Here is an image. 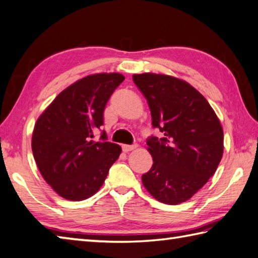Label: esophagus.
Returning <instances> with one entry per match:
<instances>
[{
  "label": "esophagus",
  "mask_w": 258,
  "mask_h": 258,
  "mask_svg": "<svg viewBox=\"0 0 258 258\" xmlns=\"http://www.w3.org/2000/svg\"><path fill=\"white\" fill-rule=\"evenodd\" d=\"M135 148H137V145H122V150L124 152L131 151V150H134Z\"/></svg>",
  "instance_id": "1"
}]
</instances>
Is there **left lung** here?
Returning <instances> with one entry per match:
<instances>
[{
  "label": "left lung",
  "mask_w": 258,
  "mask_h": 258,
  "mask_svg": "<svg viewBox=\"0 0 258 258\" xmlns=\"http://www.w3.org/2000/svg\"><path fill=\"white\" fill-rule=\"evenodd\" d=\"M133 80L147 99L152 125L164 133L147 141L154 164L143 175L144 186L160 203L187 202L222 160V124L203 94L181 79L146 72Z\"/></svg>",
  "instance_id": "obj_1"
}]
</instances>
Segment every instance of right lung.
I'll return each mask as SVG.
<instances>
[{"label":"right lung","mask_w":258,"mask_h":258,"mask_svg":"<svg viewBox=\"0 0 258 258\" xmlns=\"http://www.w3.org/2000/svg\"><path fill=\"white\" fill-rule=\"evenodd\" d=\"M123 80L115 72L82 78L57 94L36 120L32 134L36 166L51 188L68 201L94 195L121 154L119 145L91 138L103 124L110 96ZM106 137L102 133L101 138Z\"/></svg>","instance_id":"add662e5"}]
</instances>
